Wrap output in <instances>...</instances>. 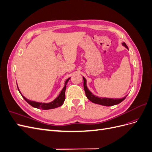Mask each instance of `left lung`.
<instances>
[{
    "label": "left lung",
    "mask_w": 152,
    "mask_h": 152,
    "mask_svg": "<svg viewBox=\"0 0 152 152\" xmlns=\"http://www.w3.org/2000/svg\"><path fill=\"white\" fill-rule=\"evenodd\" d=\"M122 45L124 46H125L127 49H128V47L126 44L125 42L122 43ZM83 80H84V88L85 91V93L87 96V98H88L91 102H93L96 104H98L101 105H104L107 106V107H110V106H113L115 105L118 103H121L123 100L126 99V96L124 97L121 99H112V98H99L98 96H94L93 94H92L91 92L87 88V85H86V80L85 78L83 77Z\"/></svg>",
    "instance_id": "8db88e82"
}]
</instances>
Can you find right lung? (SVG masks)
<instances>
[{"label":"right lung","mask_w":152,"mask_h":152,"mask_svg":"<svg viewBox=\"0 0 152 152\" xmlns=\"http://www.w3.org/2000/svg\"><path fill=\"white\" fill-rule=\"evenodd\" d=\"M70 78H68V79L66 80L65 83V86H64L62 91H61L60 94H59L58 97L56 99H55L54 101H53V102H51L50 103H39V102H33V101H30L28 99H26L25 97H24V96L22 95V94L21 93V92L20 91L19 89H18V91H19L20 94H21L22 97L23 98L26 102L28 103L29 104H30L31 107H33L34 108H37L42 109V110H49V109L56 108L57 107H60V106H61L63 104L64 102H65V90H66V84H67V82H68V80H70Z\"/></svg>","instance_id":"1"}]
</instances>
